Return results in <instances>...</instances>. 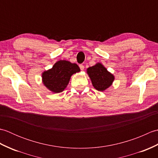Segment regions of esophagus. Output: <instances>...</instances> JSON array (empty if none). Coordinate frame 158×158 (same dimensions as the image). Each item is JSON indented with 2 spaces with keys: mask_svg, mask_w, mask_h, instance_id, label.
Segmentation results:
<instances>
[{
  "mask_svg": "<svg viewBox=\"0 0 158 158\" xmlns=\"http://www.w3.org/2000/svg\"><path fill=\"white\" fill-rule=\"evenodd\" d=\"M79 68L81 70H83V69H84V68H85L84 65H83V64H79Z\"/></svg>",
  "mask_w": 158,
  "mask_h": 158,
  "instance_id": "esophagus-1",
  "label": "esophagus"
}]
</instances>
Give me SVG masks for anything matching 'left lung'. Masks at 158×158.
<instances>
[{
    "label": "left lung",
    "mask_w": 158,
    "mask_h": 158,
    "mask_svg": "<svg viewBox=\"0 0 158 158\" xmlns=\"http://www.w3.org/2000/svg\"><path fill=\"white\" fill-rule=\"evenodd\" d=\"M89 75L94 88L98 91H104L111 85L114 80V76L107 71L101 64L98 63L95 66L88 69Z\"/></svg>",
    "instance_id": "8db88e82"
}]
</instances>
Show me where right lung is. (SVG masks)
Here are the masks:
<instances>
[{
	"mask_svg": "<svg viewBox=\"0 0 158 158\" xmlns=\"http://www.w3.org/2000/svg\"><path fill=\"white\" fill-rule=\"evenodd\" d=\"M79 71L80 69L77 64L60 60L52 69L43 73V82L53 92H62L68 85L73 74Z\"/></svg>",
	"mask_w": 158,
	"mask_h": 158,
	"instance_id": "right-lung-1",
	"label": "right lung"
}]
</instances>
